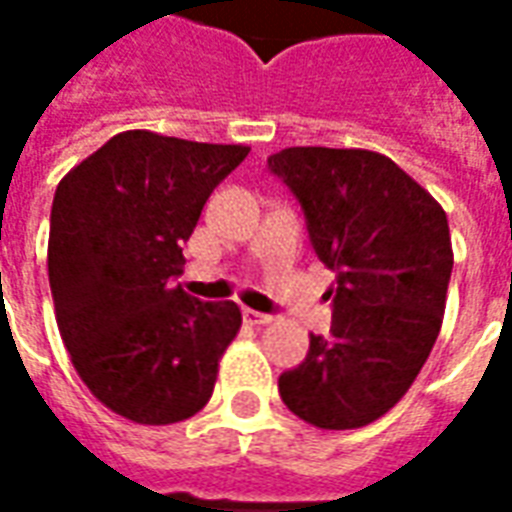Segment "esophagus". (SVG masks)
<instances>
[{"label": "esophagus", "mask_w": 512, "mask_h": 512, "mask_svg": "<svg viewBox=\"0 0 512 512\" xmlns=\"http://www.w3.org/2000/svg\"><path fill=\"white\" fill-rule=\"evenodd\" d=\"M244 318L246 323H252V326H268V323L274 321L271 315H263V312H255V310H244Z\"/></svg>", "instance_id": "obj_1"}]
</instances>
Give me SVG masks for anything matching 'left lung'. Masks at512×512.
I'll list each match as a JSON object with an SVG mask.
<instances>
[{
	"instance_id": "8db88e82",
	"label": "left lung",
	"mask_w": 512,
	"mask_h": 512,
	"mask_svg": "<svg viewBox=\"0 0 512 512\" xmlns=\"http://www.w3.org/2000/svg\"><path fill=\"white\" fill-rule=\"evenodd\" d=\"M268 169L299 197L310 241L337 271L329 334L279 376V395L323 430L384 417L441 332L452 241L447 213L392 158L362 147H285Z\"/></svg>"
}]
</instances>
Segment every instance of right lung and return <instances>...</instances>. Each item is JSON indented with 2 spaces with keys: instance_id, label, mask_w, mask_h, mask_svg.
Masks as SVG:
<instances>
[{
  "instance_id": "1",
  "label": "right lung",
  "mask_w": 512,
  "mask_h": 512,
  "mask_svg": "<svg viewBox=\"0 0 512 512\" xmlns=\"http://www.w3.org/2000/svg\"><path fill=\"white\" fill-rule=\"evenodd\" d=\"M246 153L136 128L57 186L49 285L62 343L87 389L131 422H183L211 400L241 310L172 279L202 205Z\"/></svg>"
}]
</instances>
